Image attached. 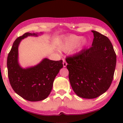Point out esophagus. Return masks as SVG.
Returning <instances> with one entry per match:
<instances>
[{
	"label": "esophagus",
	"mask_w": 123,
	"mask_h": 123,
	"mask_svg": "<svg viewBox=\"0 0 123 123\" xmlns=\"http://www.w3.org/2000/svg\"><path fill=\"white\" fill-rule=\"evenodd\" d=\"M63 65L64 67H66L67 65V63L66 61H65V60H64V59H63Z\"/></svg>",
	"instance_id": "1"
}]
</instances>
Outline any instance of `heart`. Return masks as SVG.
Instances as JSON below:
<instances>
[{"mask_svg":"<svg viewBox=\"0 0 123 123\" xmlns=\"http://www.w3.org/2000/svg\"><path fill=\"white\" fill-rule=\"evenodd\" d=\"M81 39L80 36L72 35L65 37L59 46V49L62 51H67L71 50L78 44L79 46H82L87 43L86 39ZM81 41H80V40Z\"/></svg>","mask_w":123,"mask_h":123,"instance_id":"1","label":"heart"}]
</instances>
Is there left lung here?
<instances>
[{"label":"left lung","instance_id":"left-lung-1","mask_svg":"<svg viewBox=\"0 0 123 123\" xmlns=\"http://www.w3.org/2000/svg\"><path fill=\"white\" fill-rule=\"evenodd\" d=\"M92 32V47L66 59L73 89L86 99L98 97L109 88L116 65V54L110 39L96 31Z\"/></svg>","mask_w":123,"mask_h":123}]
</instances>
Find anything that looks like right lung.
Segmentation results:
<instances>
[{
  "label": "right lung",
  "instance_id": "add662e5",
  "mask_svg": "<svg viewBox=\"0 0 123 123\" xmlns=\"http://www.w3.org/2000/svg\"><path fill=\"white\" fill-rule=\"evenodd\" d=\"M35 33L26 32L14 42L7 60L8 77L12 89L23 98L30 101L44 100L53 88L54 80L63 68L62 60L43 59L38 64L23 69L18 64V48L22 39Z\"/></svg>",
  "mask_w": 123,
  "mask_h": 123
}]
</instances>
